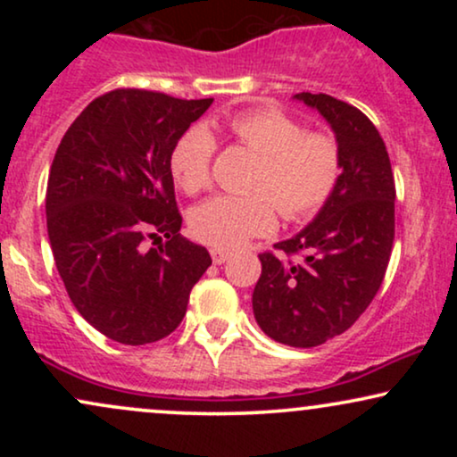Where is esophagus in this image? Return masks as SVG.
<instances>
[{"label":"esophagus","instance_id":"34e87169","mask_svg":"<svg viewBox=\"0 0 457 457\" xmlns=\"http://www.w3.org/2000/svg\"><path fill=\"white\" fill-rule=\"evenodd\" d=\"M211 255H212L214 264H225L232 253H229V251H221V249H211Z\"/></svg>","mask_w":457,"mask_h":457}]
</instances>
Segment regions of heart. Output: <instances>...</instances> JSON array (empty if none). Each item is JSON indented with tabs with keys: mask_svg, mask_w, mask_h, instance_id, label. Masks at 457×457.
<instances>
[{
	"mask_svg": "<svg viewBox=\"0 0 457 457\" xmlns=\"http://www.w3.org/2000/svg\"><path fill=\"white\" fill-rule=\"evenodd\" d=\"M223 130L258 162L251 170L245 195H217L191 214V232L212 249L232 251L255 236L270 234L277 211L286 221H303L322 211L342 178L339 141L275 107L245 109L229 115ZM212 135L206 127L187 129L170 152L171 178L188 195L211 185Z\"/></svg>",
	"mask_w": 457,
	"mask_h": 457,
	"instance_id": "heart-1",
	"label": "heart"
}]
</instances>
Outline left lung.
Listing matches in <instances>:
<instances>
[{
  "label": "left lung",
  "mask_w": 457,
  "mask_h": 457,
  "mask_svg": "<svg viewBox=\"0 0 457 457\" xmlns=\"http://www.w3.org/2000/svg\"><path fill=\"white\" fill-rule=\"evenodd\" d=\"M296 98L333 127L342 178L313 223L275 245L283 255L260 253L253 313L275 342L313 348L353 327L380 290L395 238V180L385 141L363 112L328 94Z\"/></svg>",
  "instance_id": "1"
}]
</instances>
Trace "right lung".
Instances as JSON below:
<instances>
[{
    "label": "right lung",
    "instance_id": "add662e5",
    "mask_svg": "<svg viewBox=\"0 0 457 457\" xmlns=\"http://www.w3.org/2000/svg\"><path fill=\"white\" fill-rule=\"evenodd\" d=\"M211 104L118 87L83 109L55 152L46 232L57 272L77 312L113 342L174 333L212 264L180 236L170 171L176 139Z\"/></svg>",
    "mask_w": 457,
    "mask_h": 457
}]
</instances>
